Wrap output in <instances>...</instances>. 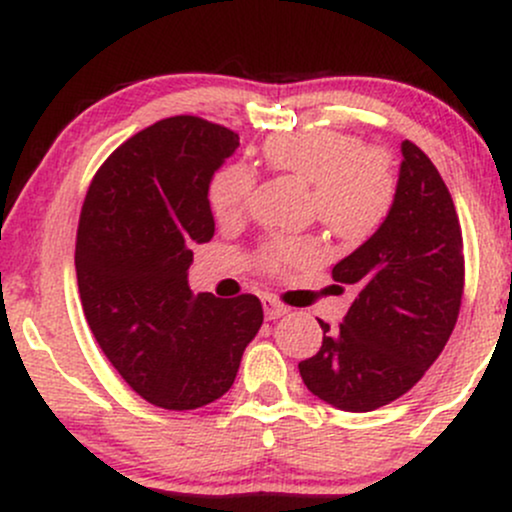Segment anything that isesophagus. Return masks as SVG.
<instances>
[{"label": "esophagus", "mask_w": 512, "mask_h": 512, "mask_svg": "<svg viewBox=\"0 0 512 512\" xmlns=\"http://www.w3.org/2000/svg\"><path fill=\"white\" fill-rule=\"evenodd\" d=\"M262 305H264V317H267V320H276V317L289 313V308H286L281 301H276L274 296H264Z\"/></svg>", "instance_id": "1"}]
</instances>
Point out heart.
I'll list each match as a JSON object with an SVG mask.
<instances>
[{
	"mask_svg": "<svg viewBox=\"0 0 512 512\" xmlns=\"http://www.w3.org/2000/svg\"><path fill=\"white\" fill-rule=\"evenodd\" d=\"M262 158L274 173L310 185L317 221L332 236L368 238L390 214L397 180L385 151L363 146L354 134L339 129H303L279 134L262 146ZM255 175L240 163L223 166L211 175L207 204L219 223H236L248 211ZM315 245L303 238H272L257 252L264 272L284 274L310 260Z\"/></svg>",
	"mask_w": 512,
	"mask_h": 512,
	"instance_id": "obj_1",
	"label": "heart"
}]
</instances>
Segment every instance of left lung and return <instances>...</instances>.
<instances>
[{"label": "left lung", "instance_id": "left-lung-1", "mask_svg": "<svg viewBox=\"0 0 512 512\" xmlns=\"http://www.w3.org/2000/svg\"><path fill=\"white\" fill-rule=\"evenodd\" d=\"M395 202L383 226L334 264L356 289L339 327L298 363L305 387L342 411H373L421 380L448 344L464 291L462 228L431 158L402 142Z\"/></svg>", "mask_w": 512, "mask_h": 512}]
</instances>
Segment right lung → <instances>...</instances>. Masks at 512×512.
<instances>
[{
	"instance_id": "obj_1",
	"label": "right lung",
	"mask_w": 512,
	"mask_h": 512,
	"mask_svg": "<svg viewBox=\"0 0 512 512\" xmlns=\"http://www.w3.org/2000/svg\"><path fill=\"white\" fill-rule=\"evenodd\" d=\"M238 134L175 115L117 146L88 185L76 281L93 337L122 380L161 409L187 411L231 390L262 327L260 298L187 286L192 245L209 243L207 187Z\"/></svg>"
}]
</instances>
